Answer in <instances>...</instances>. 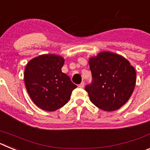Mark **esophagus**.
<instances>
[{"label":"esophagus","mask_w":150,"mask_h":150,"mask_svg":"<svg viewBox=\"0 0 150 150\" xmlns=\"http://www.w3.org/2000/svg\"><path fill=\"white\" fill-rule=\"evenodd\" d=\"M84 86H85L84 82H82V83L79 85V88H84Z\"/></svg>","instance_id":"esophagus-1"}]
</instances>
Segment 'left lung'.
<instances>
[{
    "label": "left lung",
    "mask_w": 150,
    "mask_h": 150,
    "mask_svg": "<svg viewBox=\"0 0 150 150\" xmlns=\"http://www.w3.org/2000/svg\"><path fill=\"white\" fill-rule=\"evenodd\" d=\"M92 80L85 87L90 100L100 109H120L130 98L136 83V72L127 59L102 52L89 59Z\"/></svg>",
    "instance_id": "left-lung-1"
}]
</instances>
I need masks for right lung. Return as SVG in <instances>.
<instances>
[{
	"label": "right lung",
	"instance_id": "add662e5",
	"mask_svg": "<svg viewBox=\"0 0 150 150\" xmlns=\"http://www.w3.org/2000/svg\"><path fill=\"white\" fill-rule=\"evenodd\" d=\"M64 60L55 55H42L31 59L25 70V83L36 105L55 111L65 105L76 86L62 71Z\"/></svg>",
	"mask_w": 150,
	"mask_h": 150
}]
</instances>
